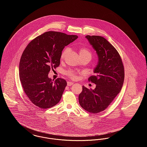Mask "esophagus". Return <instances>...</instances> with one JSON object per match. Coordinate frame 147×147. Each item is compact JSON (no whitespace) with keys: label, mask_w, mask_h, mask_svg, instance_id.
<instances>
[{"label":"esophagus","mask_w":147,"mask_h":147,"mask_svg":"<svg viewBox=\"0 0 147 147\" xmlns=\"http://www.w3.org/2000/svg\"><path fill=\"white\" fill-rule=\"evenodd\" d=\"M73 84V82H67V85H68V86H71V85H72Z\"/></svg>","instance_id":"34e87169"}]
</instances>
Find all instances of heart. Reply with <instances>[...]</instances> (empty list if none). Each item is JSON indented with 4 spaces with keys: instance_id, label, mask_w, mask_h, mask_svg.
Here are the masks:
<instances>
[{
    "instance_id": "obj_1",
    "label": "heart",
    "mask_w": 147,
    "mask_h": 147,
    "mask_svg": "<svg viewBox=\"0 0 147 147\" xmlns=\"http://www.w3.org/2000/svg\"><path fill=\"white\" fill-rule=\"evenodd\" d=\"M69 51H70V49L69 47H65L64 49H63V51L61 53V59H64V58L68 54ZM79 55L80 57L88 56L91 57V52L90 51V50L85 47H79ZM78 73H79V72H77L76 71L73 70H67L65 71V74L73 80H75L77 79Z\"/></svg>"
}]
</instances>
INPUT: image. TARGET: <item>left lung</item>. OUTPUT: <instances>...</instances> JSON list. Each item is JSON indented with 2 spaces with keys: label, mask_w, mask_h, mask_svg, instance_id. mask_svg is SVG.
<instances>
[{
  "label": "left lung",
  "mask_w": 147,
  "mask_h": 147,
  "mask_svg": "<svg viewBox=\"0 0 147 147\" xmlns=\"http://www.w3.org/2000/svg\"><path fill=\"white\" fill-rule=\"evenodd\" d=\"M85 37L97 53L98 61L94 70L95 74L88 79L96 84L94 90L83 86L79 95V104L88 112L103 111L121 91L124 82L125 69L121 56L104 37L87 35Z\"/></svg>",
  "instance_id": "8db88e82"
}]
</instances>
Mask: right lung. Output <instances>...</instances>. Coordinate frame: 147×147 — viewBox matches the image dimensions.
<instances>
[{
	"instance_id": "1",
	"label": "right lung",
	"mask_w": 147,
	"mask_h": 147,
	"mask_svg": "<svg viewBox=\"0 0 147 147\" xmlns=\"http://www.w3.org/2000/svg\"><path fill=\"white\" fill-rule=\"evenodd\" d=\"M78 37L48 31L36 37L24 49L19 63V78L26 95L37 107L51 108L61 99L67 82L57 78L53 82L48 74L51 69L59 67L64 47Z\"/></svg>"
}]
</instances>
